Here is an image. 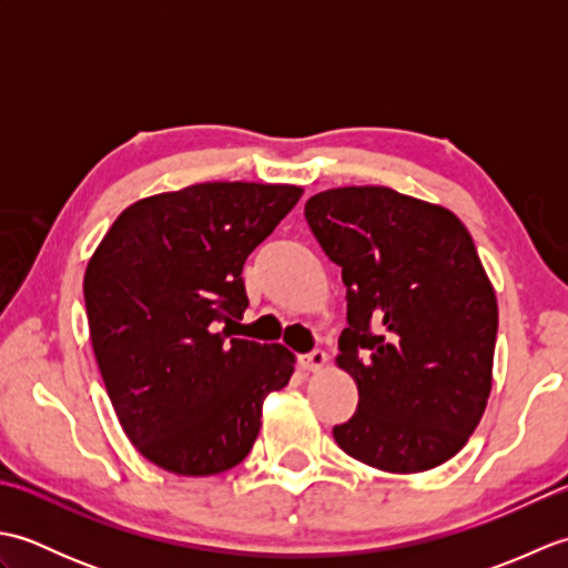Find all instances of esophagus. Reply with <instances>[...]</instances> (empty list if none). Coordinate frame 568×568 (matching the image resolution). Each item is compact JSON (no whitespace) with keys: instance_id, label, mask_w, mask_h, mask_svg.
<instances>
[{"instance_id":"esophagus-1","label":"esophagus","mask_w":568,"mask_h":568,"mask_svg":"<svg viewBox=\"0 0 568 568\" xmlns=\"http://www.w3.org/2000/svg\"><path fill=\"white\" fill-rule=\"evenodd\" d=\"M297 364H300V368L303 371H322L324 366H327V354L322 352V348H315V352H310V354H303V356H297Z\"/></svg>"}]
</instances>
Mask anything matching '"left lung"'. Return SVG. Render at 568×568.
<instances>
[{"label":"left lung","instance_id":"1","mask_svg":"<svg viewBox=\"0 0 568 568\" xmlns=\"http://www.w3.org/2000/svg\"><path fill=\"white\" fill-rule=\"evenodd\" d=\"M305 220L346 285L336 364L358 407L336 444L388 474L449 462L484 417L498 336L474 239L449 210L373 185L320 192Z\"/></svg>","mask_w":568,"mask_h":568}]
</instances>
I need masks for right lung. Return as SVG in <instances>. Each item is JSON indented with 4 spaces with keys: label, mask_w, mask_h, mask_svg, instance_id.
I'll list each match as a JSON object with an SVG mask.
<instances>
[{
    "label": "right lung",
    "mask_w": 568,
    "mask_h": 568,
    "mask_svg": "<svg viewBox=\"0 0 568 568\" xmlns=\"http://www.w3.org/2000/svg\"><path fill=\"white\" fill-rule=\"evenodd\" d=\"M295 185L202 183L131 204L84 273L90 339L114 413L171 474L212 476L248 456L265 395L295 356L222 327L248 307V253L291 212Z\"/></svg>",
    "instance_id": "right-lung-1"
}]
</instances>
